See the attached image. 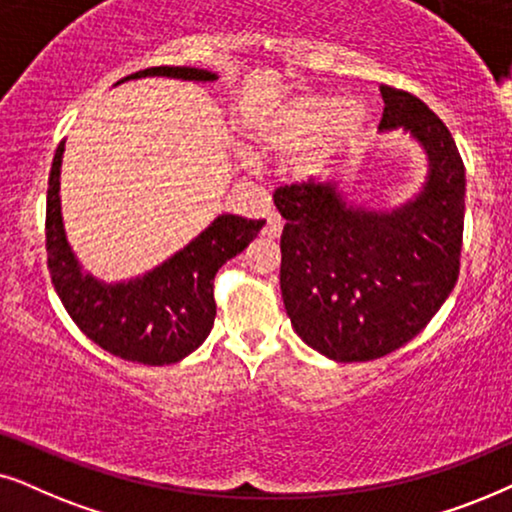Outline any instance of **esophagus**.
<instances>
[{
    "label": "esophagus",
    "instance_id": "1",
    "mask_svg": "<svg viewBox=\"0 0 512 512\" xmlns=\"http://www.w3.org/2000/svg\"><path fill=\"white\" fill-rule=\"evenodd\" d=\"M281 231H283V217L276 215V213H271L267 217V227H264V236H267V238H278V236H281Z\"/></svg>",
    "mask_w": 512,
    "mask_h": 512
}]
</instances>
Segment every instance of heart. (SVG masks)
<instances>
[{
    "mask_svg": "<svg viewBox=\"0 0 512 512\" xmlns=\"http://www.w3.org/2000/svg\"><path fill=\"white\" fill-rule=\"evenodd\" d=\"M363 109L356 102H339L323 93L297 95L278 105L257 126L255 142L262 152H299L320 140L337 142L363 126Z\"/></svg>",
    "mask_w": 512,
    "mask_h": 512,
    "instance_id": "heart-1",
    "label": "heart"
}]
</instances>
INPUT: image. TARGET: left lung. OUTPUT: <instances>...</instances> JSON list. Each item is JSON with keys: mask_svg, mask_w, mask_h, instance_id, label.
<instances>
[{"mask_svg": "<svg viewBox=\"0 0 512 512\" xmlns=\"http://www.w3.org/2000/svg\"><path fill=\"white\" fill-rule=\"evenodd\" d=\"M381 131L403 128L428 154V182L391 213L353 208L332 182L274 192L283 215L281 292L292 327L337 363L386 356L419 335L461 267L466 168L447 126L424 102L381 86Z\"/></svg>", "mask_w": 512, "mask_h": 512, "instance_id": "1", "label": "left lung"}]
</instances>
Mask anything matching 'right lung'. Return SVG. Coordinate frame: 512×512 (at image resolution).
Segmentation results:
<instances>
[{
  "instance_id": "add662e5",
  "label": "right lung",
  "mask_w": 512,
  "mask_h": 512,
  "mask_svg": "<svg viewBox=\"0 0 512 512\" xmlns=\"http://www.w3.org/2000/svg\"><path fill=\"white\" fill-rule=\"evenodd\" d=\"M175 77L213 81V72L199 67H147L126 79ZM121 79V81H126ZM119 81V84H121ZM65 142L53 156L46 192V255L53 288L70 318L88 339L112 356L142 365H170L199 349L215 323L213 281L224 262L248 248L264 220L220 215L185 250L147 276L105 285L79 269L67 245L60 215V159Z\"/></svg>"
}]
</instances>
